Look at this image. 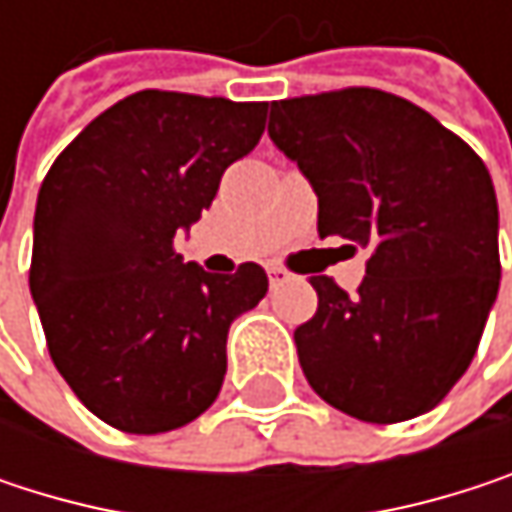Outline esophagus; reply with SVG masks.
<instances>
[{
	"label": "esophagus",
	"instance_id": "1",
	"mask_svg": "<svg viewBox=\"0 0 512 512\" xmlns=\"http://www.w3.org/2000/svg\"><path fill=\"white\" fill-rule=\"evenodd\" d=\"M266 272H269V284H272V287H281V284L290 278V272H287L284 266H278V263H269Z\"/></svg>",
	"mask_w": 512,
	"mask_h": 512
}]
</instances>
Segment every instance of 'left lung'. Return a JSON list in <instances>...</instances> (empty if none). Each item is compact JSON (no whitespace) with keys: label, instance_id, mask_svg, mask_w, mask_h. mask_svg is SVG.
Masks as SVG:
<instances>
[{"label":"left lung","instance_id":"left-lung-1","mask_svg":"<svg viewBox=\"0 0 512 512\" xmlns=\"http://www.w3.org/2000/svg\"><path fill=\"white\" fill-rule=\"evenodd\" d=\"M269 139L311 180L320 237L370 249L356 293L311 275L317 314L293 332L308 385L367 424L430 412L468 370L498 296L483 159L379 88L275 100Z\"/></svg>","mask_w":512,"mask_h":512}]
</instances>
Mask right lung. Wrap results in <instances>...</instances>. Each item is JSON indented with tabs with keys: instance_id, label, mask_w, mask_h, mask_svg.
<instances>
[{
	"instance_id": "right-lung-1",
	"label": "right lung",
	"mask_w": 512,
	"mask_h": 512,
	"mask_svg": "<svg viewBox=\"0 0 512 512\" xmlns=\"http://www.w3.org/2000/svg\"><path fill=\"white\" fill-rule=\"evenodd\" d=\"M269 103L136 91L97 115L47 171L29 287L52 364L100 421L154 436L219 397L228 329L266 272L213 275L174 252L225 168L255 151Z\"/></svg>"
}]
</instances>
